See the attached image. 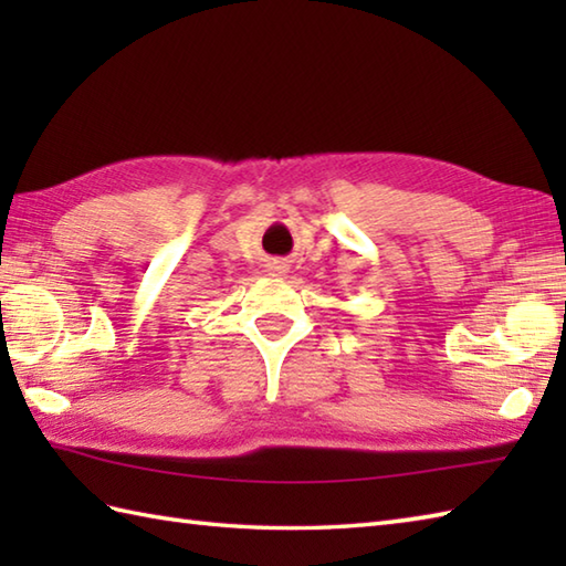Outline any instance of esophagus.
Returning a JSON list of instances; mask_svg holds the SVG:
<instances>
[{
    "instance_id": "obj_1",
    "label": "esophagus",
    "mask_w": 566,
    "mask_h": 566,
    "mask_svg": "<svg viewBox=\"0 0 566 566\" xmlns=\"http://www.w3.org/2000/svg\"><path fill=\"white\" fill-rule=\"evenodd\" d=\"M268 270H270L272 276H280V280H282V276L290 274V262H286V260H270Z\"/></svg>"
}]
</instances>
